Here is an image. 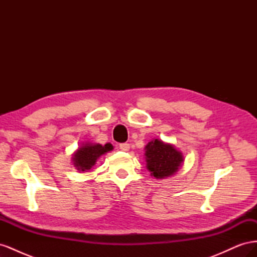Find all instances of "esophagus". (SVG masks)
<instances>
[{"label": "esophagus", "mask_w": 257, "mask_h": 257, "mask_svg": "<svg viewBox=\"0 0 257 257\" xmlns=\"http://www.w3.org/2000/svg\"><path fill=\"white\" fill-rule=\"evenodd\" d=\"M120 149L122 150V151H128L130 150V145L128 144H121L120 145Z\"/></svg>", "instance_id": "esophagus-1"}]
</instances>
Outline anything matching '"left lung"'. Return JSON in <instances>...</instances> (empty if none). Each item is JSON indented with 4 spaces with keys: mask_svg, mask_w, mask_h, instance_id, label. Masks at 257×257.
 <instances>
[{
    "mask_svg": "<svg viewBox=\"0 0 257 257\" xmlns=\"http://www.w3.org/2000/svg\"><path fill=\"white\" fill-rule=\"evenodd\" d=\"M147 169L155 179H165L174 176L183 164V154L177 148L154 138L145 147Z\"/></svg>",
    "mask_w": 257,
    "mask_h": 257,
    "instance_id": "left-lung-1",
    "label": "left lung"
}]
</instances>
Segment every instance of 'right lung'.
Instances as JSON below:
<instances>
[{"label":"right lung","instance_id":"1","mask_svg":"<svg viewBox=\"0 0 257 257\" xmlns=\"http://www.w3.org/2000/svg\"><path fill=\"white\" fill-rule=\"evenodd\" d=\"M112 149L113 147L109 143L104 146L90 142L82 144L78 149L73 153V165L78 172L87 173L88 170H90L96 164L97 160L102 157V155L112 151Z\"/></svg>","mask_w":257,"mask_h":257}]
</instances>
